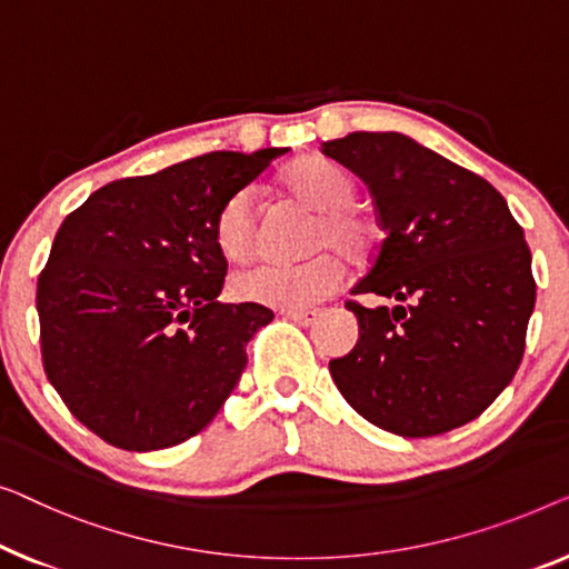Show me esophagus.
Here are the masks:
<instances>
[{"mask_svg":"<svg viewBox=\"0 0 569 569\" xmlns=\"http://www.w3.org/2000/svg\"><path fill=\"white\" fill-rule=\"evenodd\" d=\"M281 315L291 319V322H296V325L307 327V325H311L319 317V309H283Z\"/></svg>","mask_w":569,"mask_h":569,"instance_id":"34e87169","label":"esophagus"}]
</instances>
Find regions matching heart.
I'll list each match as a JSON object with an SVG mask.
<instances>
[{"mask_svg":"<svg viewBox=\"0 0 569 569\" xmlns=\"http://www.w3.org/2000/svg\"><path fill=\"white\" fill-rule=\"evenodd\" d=\"M286 188L301 203L319 211L311 234V250L335 246L350 260H363L373 247V223L353 208L358 188L342 167L325 159H303L286 172ZM216 244L227 260L250 258L258 247V203L254 190H239L219 208L213 221ZM346 281V262L335 251L296 262H254L231 276L237 299L268 303V307L301 309L338 291Z\"/></svg>","mask_w":569,"mask_h":569,"instance_id":"1","label":"heart"}]
</instances>
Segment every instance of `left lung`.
I'll use <instances>...</instances> for the list:
<instances>
[{
	"label": "left lung",
	"mask_w": 569,
	"mask_h": 569,
	"mask_svg": "<svg viewBox=\"0 0 569 569\" xmlns=\"http://www.w3.org/2000/svg\"><path fill=\"white\" fill-rule=\"evenodd\" d=\"M322 151L366 182L383 229L353 293L399 301L346 303L361 338L330 361L340 395L405 438L467 426L523 358L536 281L521 223L485 178L402 133L356 131Z\"/></svg>",
	"instance_id": "obj_1"
}]
</instances>
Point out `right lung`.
Returning a JSON list of instances; mask_svg holds the SVG:
<instances>
[{
    "label": "right lung",
    "mask_w": 569,
    "mask_h": 569,
    "mask_svg": "<svg viewBox=\"0 0 569 569\" xmlns=\"http://www.w3.org/2000/svg\"><path fill=\"white\" fill-rule=\"evenodd\" d=\"M288 149L211 151L113 180L71 211L38 276L41 356L74 418L123 451H159L216 418L273 319L219 303V208Z\"/></svg>",
    "instance_id": "obj_1"
}]
</instances>
